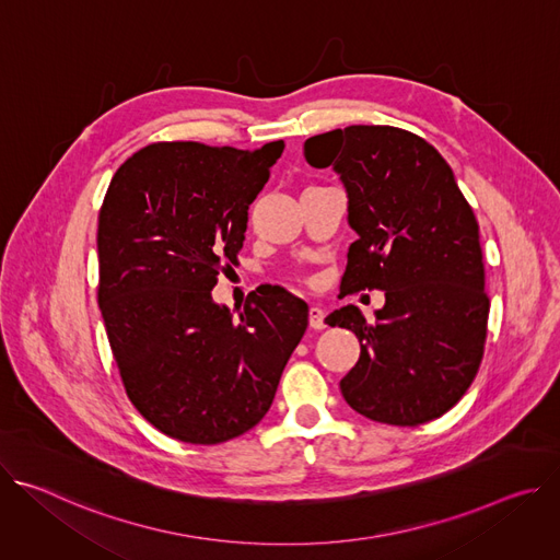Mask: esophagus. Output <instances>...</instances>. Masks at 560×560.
<instances>
[{
	"mask_svg": "<svg viewBox=\"0 0 560 560\" xmlns=\"http://www.w3.org/2000/svg\"><path fill=\"white\" fill-rule=\"evenodd\" d=\"M326 310L318 307V305H312L310 312H307V322H310V328L312 330H324L326 328Z\"/></svg>",
	"mask_w": 560,
	"mask_h": 560,
	"instance_id": "obj_1",
	"label": "esophagus"
}]
</instances>
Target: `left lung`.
I'll list each match as a JSON object with an SVG mask.
<instances>
[{"label":"left lung","mask_w":560,"mask_h":560,"mask_svg":"<svg viewBox=\"0 0 560 560\" xmlns=\"http://www.w3.org/2000/svg\"><path fill=\"white\" fill-rule=\"evenodd\" d=\"M307 164L332 166L348 192L346 292L383 290L374 322L357 305L328 326L361 343L341 394L359 415L421 425L452 410L483 359L490 299L478 223L441 152L394 126H348L314 135Z\"/></svg>","instance_id":"8db88e82"}]
</instances>
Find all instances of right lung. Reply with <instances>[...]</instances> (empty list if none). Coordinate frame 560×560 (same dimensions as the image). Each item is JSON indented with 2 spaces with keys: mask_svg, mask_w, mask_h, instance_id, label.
Instances as JSON below:
<instances>
[{
  "mask_svg": "<svg viewBox=\"0 0 560 560\" xmlns=\"http://www.w3.org/2000/svg\"><path fill=\"white\" fill-rule=\"evenodd\" d=\"M283 141L257 150L164 141L115 173L100 210V307L126 394L171 439L217 445L270 410L307 328L283 288L250 292L238 318L212 301L244 248L248 208Z\"/></svg>",
  "mask_w": 560,
  "mask_h": 560,
  "instance_id": "right-lung-1",
  "label": "right lung"
}]
</instances>
